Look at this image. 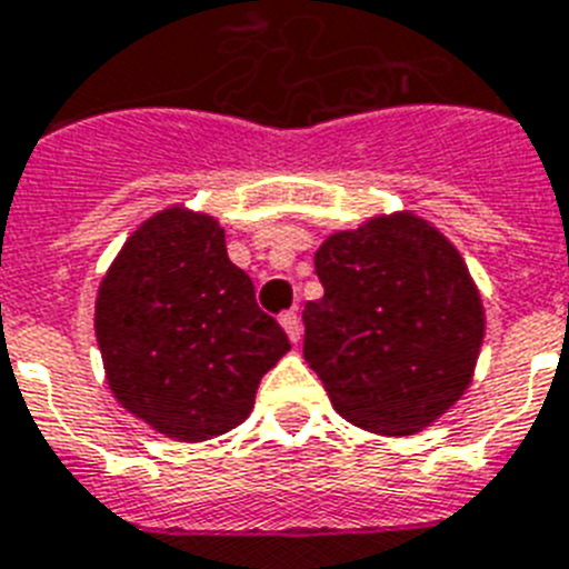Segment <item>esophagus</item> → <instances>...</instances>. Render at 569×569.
<instances>
[{
  "label": "esophagus",
  "mask_w": 569,
  "mask_h": 569,
  "mask_svg": "<svg viewBox=\"0 0 569 569\" xmlns=\"http://www.w3.org/2000/svg\"><path fill=\"white\" fill-rule=\"evenodd\" d=\"M279 322H281V328H284V335L290 337V342H299V340H302V322H299V317H296V311L281 313Z\"/></svg>",
  "instance_id": "esophagus-1"
}]
</instances>
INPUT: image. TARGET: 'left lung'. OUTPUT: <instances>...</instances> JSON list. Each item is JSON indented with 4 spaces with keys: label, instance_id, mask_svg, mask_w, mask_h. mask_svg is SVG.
I'll list each match as a JSON object with an SVG mask.
<instances>
[{
    "label": "left lung",
    "instance_id": "obj_1",
    "mask_svg": "<svg viewBox=\"0 0 569 569\" xmlns=\"http://www.w3.org/2000/svg\"><path fill=\"white\" fill-rule=\"evenodd\" d=\"M326 296L308 302L305 360L360 430L412 436L471 387L486 308L459 250L430 220L392 211L319 243Z\"/></svg>",
    "mask_w": 569,
    "mask_h": 569
}]
</instances>
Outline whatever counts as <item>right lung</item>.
I'll use <instances>...</instances> for the list:
<instances>
[{"mask_svg": "<svg viewBox=\"0 0 569 569\" xmlns=\"http://www.w3.org/2000/svg\"><path fill=\"white\" fill-rule=\"evenodd\" d=\"M96 337L112 398L173 442H206L252 412L290 351L227 256L218 220L168 206L144 220L98 284Z\"/></svg>", "mask_w": 569, "mask_h": 569, "instance_id": "add662e5", "label": "right lung"}]
</instances>
